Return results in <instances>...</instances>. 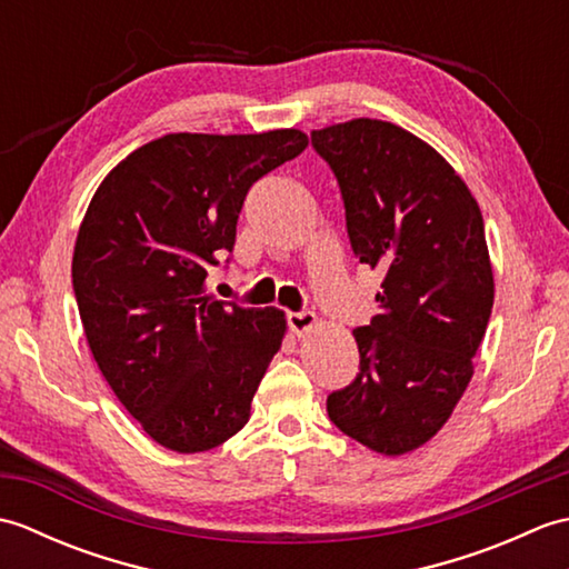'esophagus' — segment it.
<instances>
[{"instance_id":"esophagus-1","label":"esophagus","mask_w":569,"mask_h":569,"mask_svg":"<svg viewBox=\"0 0 569 569\" xmlns=\"http://www.w3.org/2000/svg\"><path fill=\"white\" fill-rule=\"evenodd\" d=\"M316 322H318V316H316V312H310V310L288 312V328H291V332L298 335V337H303L306 332L316 328Z\"/></svg>"}]
</instances>
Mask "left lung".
Returning a JSON list of instances; mask_svg holds the SVG:
<instances>
[{"mask_svg": "<svg viewBox=\"0 0 569 569\" xmlns=\"http://www.w3.org/2000/svg\"><path fill=\"white\" fill-rule=\"evenodd\" d=\"M310 141L340 183L355 257L383 273L379 316L355 330L359 373L328 416L396 457L445 426L475 373L493 306L485 220L455 168L401 127L361 117Z\"/></svg>", "mask_w": 569, "mask_h": 569, "instance_id": "1", "label": "left lung"}]
</instances>
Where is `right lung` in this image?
<instances>
[{
    "label": "right lung",
    "instance_id": "1",
    "mask_svg": "<svg viewBox=\"0 0 569 569\" xmlns=\"http://www.w3.org/2000/svg\"><path fill=\"white\" fill-rule=\"evenodd\" d=\"M306 147L298 129L166 134L117 163L82 217L72 291L90 352L168 450H212L247 426L286 318L217 300L204 278L234 249L249 188Z\"/></svg>",
    "mask_w": 569,
    "mask_h": 569
}]
</instances>
